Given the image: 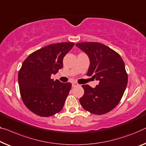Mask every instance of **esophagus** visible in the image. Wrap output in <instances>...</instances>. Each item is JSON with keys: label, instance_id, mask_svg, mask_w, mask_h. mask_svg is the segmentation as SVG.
<instances>
[{"label": "esophagus", "instance_id": "34e87169", "mask_svg": "<svg viewBox=\"0 0 146 146\" xmlns=\"http://www.w3.org/2000/svg\"><path fill=\"white\" fill-rule=\"evenodd\" d=\"M78 85H79V84H78L77 82H72V86L73 87H75V86H77Z\"/></svg>", "mask_w": 146, "mask_h": 146}]
</instances>
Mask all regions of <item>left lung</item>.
Here are the masks:
<instances>
[{
    "label": "left lung",
    "instance_id": "1",
    "mask_svg": "<svg viewBox=\"0 0 146 146\" xmlns=\"http://www.w3.org/2000/svg\"><path fill=\"white\" fill-rule=\"evenodd\" d=\"M75 45L90 60L86 75L99 81L95 88L88 84L82 86L84 93L79 100L80 105L91 113H107L118 105L127 87L125 63L119 54L101 43L79 42Z\"/></svg>",
    "mask_w": 146,
    "mask_h": 146
}]
</instances>
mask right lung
Masks as SVG:
<instances>
[{"label": "right lung", "mask_w": 146, "mask_h": 146, "mask_svg": "<svg viewBox=\"0 0 146 146\" xmlns=\"http://www.w3.org/2000/svg\"><path fill=\"white\" fill-rule=\"evenodd\" d=\"M73 42L48 45L28 56L18 73L21 99L29 110L40 117H50L64 107L71 88L70 82L51 79L63 67V59Z\"/></svg>", "instance_id": "right-lung-1"}]
</instances>
